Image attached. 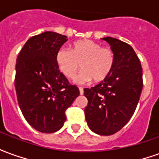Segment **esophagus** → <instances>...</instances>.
<instances>
[{"label":"esophagus","mask_w":159,"mask_h":159,"mask_svg":"<svg viewBox=\"0 0 159 159\" xmlns=\"http://www.w3.org/2000/svg\"><path fill=\"white\" fill-rule=\"evenodd\" d=\"M79 92H80V94H83V88H82V87H79Z\"/></svg>","instance_id":"esophagus-1"}]
</instances>
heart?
<instances>
[{"instance_id": "b5f03b06", "label": "heart", "mask_w": 159, "mask_h": 159, "mask_svg": "<svg viewBox=\"0 0 159 159\" xmlns=\"http://www.w3.org/2000/svg\"><path fill=\"white\" fill-rule=\"evenodd\" d=\"M55 61L59 71L68 79L74 77L81 64L83 70L75 77V83L83 84L106 79L112 70L115 55L110 48L90 40H80L70 44V50L59 49Z\"/></svg>"}]
</instances>
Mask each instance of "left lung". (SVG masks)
I'll use <instances>...</instances> for the list:
<instances>
[{"instance_id":"left-lung-1","label":"left lung","mask_w":159,"mask_h":159,"mask_svg":"<svg viewBox=\"0 0 159 159\" xmlns=\"http://www.w3.org/2000/svg\"><path fill=\"white\" fill-rule=\"evenodd\" d=\"M115 55L110 75L91 89H84V109L89 129L100 135L119 131L135 111L143 88L142 67L133 48L112 37H104Z\"/></svg>"}]
</instances>
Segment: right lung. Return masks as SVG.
Instances as JSON below:
<instances>
[{
    "mask_svg": "<svg viewBox=\"0 0 159 159\" xmlns=\"http://www.w3.org/2000/svg\"><path fill=\"white\" fill-rule=\"evenodd\" d=\"M67 36L46 31L30 37L16 63L15 89L20 110L30 126L53 133L66 122V111L80 94L59 71L56 53Z\"/></svg>",
    "mask_w": 159,
    "mask_h": 159,
    "instance_id": "right-lung-1",
    "label": "right lung"
}]
</instances>
